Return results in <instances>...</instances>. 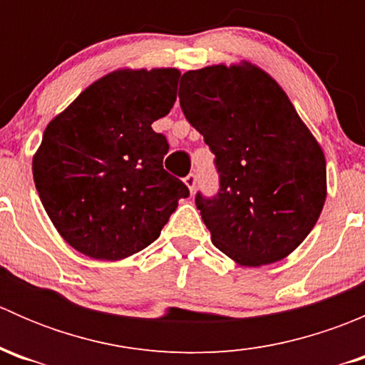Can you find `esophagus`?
Segmentation results:
<instances>
[{
  "instance_id": "esophagus-1",
  "label": "esophagus",
  "mask_w": 365,
  "mask_h": 365,
  "mask_svg": "<svg viewBox=\"0 0 365 365\" xmlns=\"http://www.w3.org/2000/svg\"><path fill=\"white\" fill-rule=\"evenodd\" d=\"M183 182H185V185L189 187L190 192H194V189H196V182H197L196 173H189V175L185 176V180H183Z\"/></svg>"
}]
</instances>
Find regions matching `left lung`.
Masks as SVG:
<instances>
[{"mask_svg": "<svg viewBox=\"0 0 365 365\" xmlns=\"http://www.w3.org/2000/svg\"><path fill=\"white\" fill-rule=\"evenodd\" d=\"M178 97L215 155L219 190L196 194L212 244L245 267L295 251L323 210L327 165L281 86L256 67L215 65L183 73Z\"/></svg>", "mask_w": 365, "mask_h": 365, "instance_id": "obj_1", "label": "left lung"}]
</instances>
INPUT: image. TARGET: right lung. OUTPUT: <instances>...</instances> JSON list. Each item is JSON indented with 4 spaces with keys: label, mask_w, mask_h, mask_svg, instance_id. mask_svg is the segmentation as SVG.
<instances>
[{
    "label": "right lung",
    "mask_w": 365,
    "mask_h": 365,
    "mask_svg": "<svg viewBox=\"0 0 365 365\" xmlns=\"http://www.w3.org/2000/svg\"><path fill=\"white\" fill-rule=\"evenodd\" d=\"M176 68L118 70L83 91L43 132L33 180L54 227L76 251L121 259L148 247L189 187L162 162L152 123L171 111Z\"/></svg>",
    "instance_id": "1"
}]
</instances>
